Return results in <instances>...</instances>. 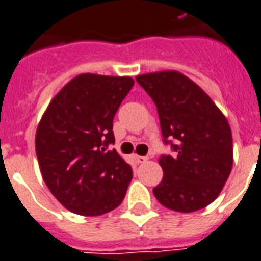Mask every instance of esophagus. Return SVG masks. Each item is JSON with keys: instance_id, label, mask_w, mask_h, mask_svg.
I'll use <instances>...</instances> for the list:
<instances>
[{"instance_id": "obj_1", "label": "esophagus", "mask_w": 261, "mask_h": 261, "mask_svg": "<svg viewBox=\"0 0 261 261\" xmlns=\"http://www.w3.org/2000/svg\"><path fill=\"white\" fill-rule=\"evenodd\" d=\"M149 160L147 156H142V155H135V161H137L138 164H145L146 161Z\"/></svg>"}]
</instances>
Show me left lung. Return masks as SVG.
Returning a JSON list of instances; mask_svg holds the SVG:
<instances>
[{
	"mask_svg": "<svg viewBox=\"0 0 261 261\" xmlns=\"http://www.w3.org/2000/svg\"><path fill=\"white\" fill-rule=\"evenodd\" d=\"M135 79L155 103L165 143L175 151L174 156L158 160L164 178L152 193L171 211H200L219 197L232 170L229 123L206 92L181 72H154Z\"/></svg>",
	"mask_w": 261,
	"mask_h": 261,
	"instance_id": "left-lung-1",
	"label": "left lung"
}]
</instances>
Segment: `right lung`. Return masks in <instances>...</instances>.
Here are the masks:
<instances>
[{
	"label": "right lung",
	"mask_w": 261,
	"mask_h": 261,
	"mask_svg": "<svg viewBox=\"0 0 261 261\" xmlns=\"http://www.w3.org/2000/svg\"><path fill=\"white\" fill-rule=\"evenodd\" d=\"M134 86L130 76L82 73L46 107L37 131L36 154L42 179L65 209L100 216L120 205L133 170L116 152L112 120Z\"/></svg>",
	"instance_id": "obj_1"
}]
</instances>
